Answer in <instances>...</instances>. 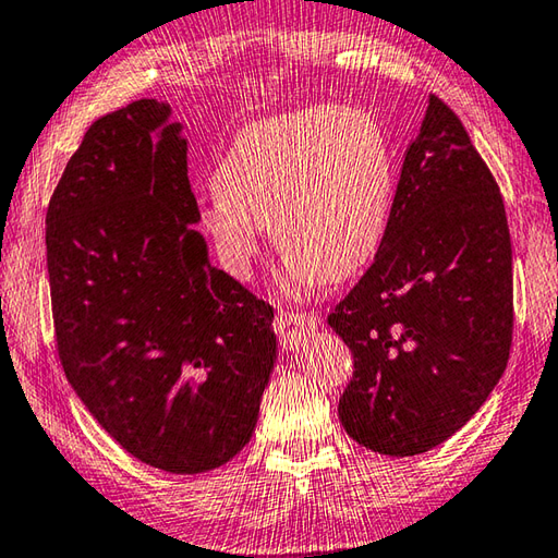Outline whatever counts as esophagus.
<instances>
[{"label":"esophagus","mask_w":558,"mask_h":558,"mask_svg":"<svg viewBox=\"0 0 558 558\" xmlns=\"http://www.w3.org/2000/svg\"><path fill=\"white\" fill-rule=\"evenodd\" d=\"M314 327H317V317L307 312H280L276 317V333L286 349H298Z\"/></svg>","instance_id":"34e87169"}]
</instances>
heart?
Listing matches in <instances>:
<instances>
[{
  "mask_svg": "<svg viewBox=\"0 0 558 558\" xmlns=\"http://www.w3.org/2000/svg\"><path fill=\"white\" fill-rule=\"evenodd\" d=\"M395 187L392 146L376 117L298 109L239 131L215 170L217 192L199 227L234 278L248 276L272 229L288 253L282 286L307 295L371 266L388 236Z\"/></svg>",
  "mask_w": 558,
  "mask_h": 558,
  "instance_id": "1",
  "label": "heart"
}]
</instances>
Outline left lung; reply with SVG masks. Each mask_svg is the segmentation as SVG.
Segmentation results:
<instances>
[{"instance_id": "1", "label": "left lung", "mask_w": 558, "mask_h": 558, "mask_svg": "<svg viewBox=\"0 0 558 558\" xmlns=\"http://www.w3.org/2000/svg\"><path fill=\"white\" fill-rule=\"evenodd\" d=\"M329 327L353 353L341 427L385 456L439 447L502 378L512 246L500 190L459 117L429 97L378 256Z\"/></svg>"}]
</instances>
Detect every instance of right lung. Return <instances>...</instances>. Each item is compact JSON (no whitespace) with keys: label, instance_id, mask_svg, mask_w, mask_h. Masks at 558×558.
I'll return each instance as SVG.
<instances>
[{"label":"right lung","instance_id":"add662e5","mask_svg":"<svg viewBox=\"0 0 558 558\" xmlns=\"http://www.w3.org/2000/svg\"><path fill=\"white\" fill-rule=\"evenodd\" d=\"M168 102L99 117L50 197L58 353L134 459L205 473L246 447L278 356L272 307L209 263Z\"/></svg>","mask_w":558,"mask_h":558}]
</instances>
